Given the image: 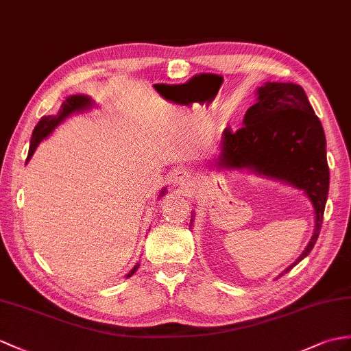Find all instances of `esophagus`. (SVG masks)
<instances>
[{
    "instance_id": "obj_1",
    "label": "esophagus",
    "mask_w": 351,
    "mask_h": 351,
    "mask_svg": "<svg viewBox=\"0 0 351 351\" xmlns=\"http://www.w3.org/2000/svg\"><path fill=\"white\" fill-rule=\"evenodd\" d=\"M171 182H173V184H174V186L184 187V186L189 184V182H191V177H189V174L186 173L184 169H177V171H174L173 177H171Z\"/></svg>"
}]
</instances>
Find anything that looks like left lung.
Segmentation results:
<instances>
[{"instance_id":"obj_1","label":"left lung","mask_w":351,"mask_h":351,"mask_svg":"<svg viewBox=\"0 0 351 351\" xmlns=\"http://www.w3.org/2000/svg\"><path fill=\"white\" fill-rule=\"evenodd\" d=\"M256 95L258 101L247 110L244 126L235 132L226 128L221 134L220 153L211 168H247L292 184L308 196L315 215L314 232L285 274L308 256L320 234L329 192L326 136L299 84L267 82Z\"/></svg>"}]
</instances>
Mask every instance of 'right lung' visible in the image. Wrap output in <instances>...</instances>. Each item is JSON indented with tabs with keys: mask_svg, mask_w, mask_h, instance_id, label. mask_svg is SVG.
Segmentation results:
<instances>
[{
	"mask_svg": "<svg viewBox=\"0 0 351 351\" xmlns=\"http://www.w3.org/2000/svg\"><path fill=\"white\" fill-rule=\"evenodd\" d=\"M93 106V101L89 98V97H84V95H70L66 97L65 101L62 102L61 108H59V111L56 114H52V116H43L40 119V122L37 123V126L34 128V132H32V136H31V143H29V152H28V158H27V162H29L31 156L34 155V152H36V149L38 147V144L46 138V136L52 132L55 128L61 123L62 121H65V119L68 116H71L73 113H79V111H84V110H89L90 107ZM165 195V189L160 192L159 196H164ZM140 268V263H136L135 267L131 269L130 274L126 276L131 277L134 272Z\"/></svg>",
	"mask_w": 351,
	"mask_h": 351,
	"instance_id": "add662e5",
	"label": "right lung"
}]
</instances>
